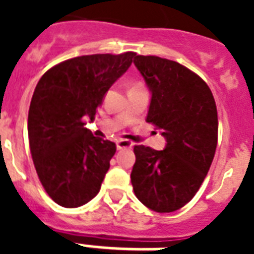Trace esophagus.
<instances>
[{
    "label": "esophagus",
    "instance_id": "34e87169",
    "mask_svg": "<svg viewBox=\"0 0 254 254\" xmlns=\"http://www.w3.org/2000/svg\"><path fill=\"white\" fill-rule=\"evenodd\" d=\"M117 149H129L132 148L133 143L129 140H118L117 141Z\"/></svg>",
    "mask_w": 254,
    "mask_h": 254
}]
</instances>
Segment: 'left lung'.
Listing matches in <instances>:
<instances>
[{"label":"left lung","instance_id":"obj_1","mask_svg":"<svg viewBox=\"0 0 254 254\" xmlns=\"http://www.w3.org/2000/svg\"><path fill=\"white\" fill-rule=\"evenodd\" d=\"M151 92L147 122L162 129V151L134 145V194L155 212H174L190 201L211 167L218 144V111L207 83L181 64L136 56Z\"/></svg>","mask_w":254,"mask_h":254}]
</instances>
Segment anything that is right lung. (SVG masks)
I'll return each mask as SVG.
<instances>
[{
    "mask_svg": "<svg viewBox=\"0 0 254 254\" xmlns=\"http://www.w3.org/2000/svg\"><path fill=\"white\" fill-rule=\"evenodd\" d=\"M134 57L127 52L70 58L36 84L28 111L31 155L45 190L61 207H80L99 193L116 144L95 137L85 120L94 121L106 92Z\"/></svg>",
    "mask_w": 254,
    "mask_h": 254,
    "instance_id": "obj_1",
    "label": "right lung"
}]
</instances>
